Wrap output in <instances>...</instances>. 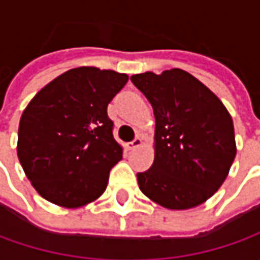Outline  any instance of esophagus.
I'll list each match as a JSON object with an SVG mask.
<instances>
[{
	"label": "esophagus",
	"mask_w": 260,
	"mask_h": 260,
	"mask_svg": "<svg viewBox=\"0 0 260 260\" xmlns=\"http://www.w3.org/2000/svg\"><path fill=\"white\" fill-rule=\"evenodd\" d=\"M142 143H143V139H142L140 136H137L135 140H132V142L127 145V147H128V150H135L139 146H142Z\"/></svg>",
	"instance_id": "1"
}]
</instances>
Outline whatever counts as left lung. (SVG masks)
Returning <instances> with one entry per match:
<instances>
[{
	"instance_id": "8db88e82",
	"label": "left lung",
	"mask_w": 260,
	"mask_h": 260,
	"mask_svg": "<svg viewBox=\"0 0 260 260\" xmlns=\"http://www.w3.org/2000/svg\"><path fill=\"white\" fill-rule=\"evenodd\" d=\"M153 107L155 162L137 174L142 192L171 210L207 201L221 186L236 156L233 120L204 84L182 69L133 75Z\"/></svg>"
}]
</instances>
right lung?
Listing matches in <instances>:
<instances>
[{"mask_svg":"<svg viewBox=\"0 0 260 260\" xmlns=\"http://www.w3.org/2000/svg\"><path fill=\"white\" fill-rule=\"evenodd\" d=\"M128 76L92 66L71 69L40 89L20 120L17 155L45 200L76 208L96 200L121 159L107 114Z\"/></svg>","mask_w":260,"mask_h":260,"instance_id":"right-lung-1","label":"right lung"}]
</instances>
